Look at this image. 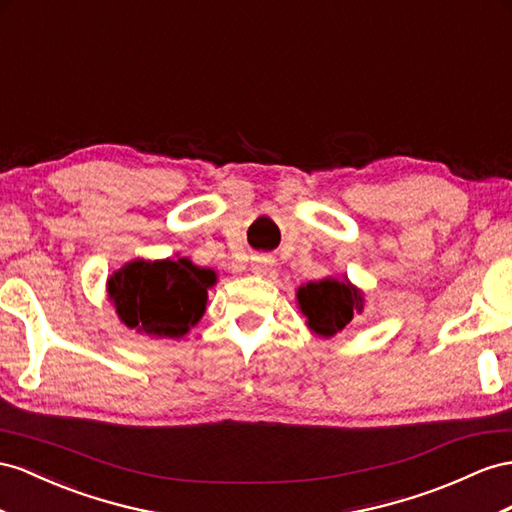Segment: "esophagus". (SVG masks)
Wrapping results in <instances>:
<instances>
[{
    "instance_id": "34e87169",
    "label": "esophagus",
    "mask_w": 512,
    "mask_h": 512,
    "mask_svg": "<svg viewBox=\"0 0 512 512\" xmlns=\"http://www.w3.org/2000/svg\"><path fill=\"white\" fill-rule=\"evenodd\" d=\"M251 268H253L255 274H259V277H264V274H268L270 268H272V259L270 257H261V255L253 257Z\"/></svg>"
}]
</instances>
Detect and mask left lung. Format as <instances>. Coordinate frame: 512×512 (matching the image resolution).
<instances>
[{"instance_id": "1", "label": "left lung", "mask_w": 512, "mask_h": 512, "mask_svg": "<svg viewBox=\"0 0 512 512\" xmlns=\"http://www.w3.org/2000/svg\"><path fill=\"white\" fill-rule=\"evenodd\" d=\"M296 305L311 333L329 339L342 333L357 313L365 309V294L346 274L309 281L296 290Z\"/></svg>"}]
</instances>
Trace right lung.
<instances>
[{
  "mask_svg": "<svg viewBox=\"0 0 512 512\" xmlns=\"http://www.w3.org/2000/svg\"><path fill=\"white\" fill-rule=\"evenodd\" d=\"M218 274L188 257L131 259L108 277V300L127 326L153 339H181L201 322Z\"/></svg>",
  "mask_w": 512,
  "mask_h": 512,
  "instance_id": "1",
  "label": "right lung"
}]
</instances>
